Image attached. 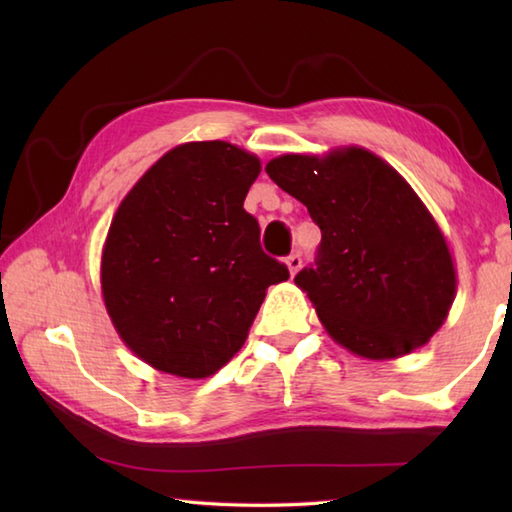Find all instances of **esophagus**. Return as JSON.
Here are the masks:
<instances>
[{
	"mask_svg": "<svg viewBox=\"0 0 512 512\" xmlns=\"http://www.w3.org/2000/svg\"><path fill=\"white\" fill-rule=\"evenodd\" d=\"M286 266H288V270H290V275H295L297 270L303 266L301 253H290V255L286 257Z\"/></svg>",
	"mask_w": 512,
	"mask_h": 512,
	"instance_id": "1",
	"label": "esophagus"
}]
</instances>
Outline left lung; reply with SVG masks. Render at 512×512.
<instances>
[{
  "instance_id": "obj_1",
  "label": "left lung",
  "mask_w": 512,
  "mask_h": 512,
  "mask_svg": "<svg viewBox=\"0 0 512 512\" xmlns=\"http://www.w3.org/2000/svg\"><path fill=\"white\" fill-rule=\"evenodd\" d=\"M266 173L321 228L314 264L299 270L295 284L332 339L367 358L427 343L447 319L455 270L409 184L358 147L325 158L288 154L270 160Z\"/></svg>"
}]
</instances>
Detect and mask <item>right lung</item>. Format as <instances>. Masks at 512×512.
Returning <instances> with one entry per match:
<instances>
[{
  "instance_id": "1",
  "label": "right lung",
  "mask_w": 512,
  "mask_h": 512,
  "mask_svg": "<svg viewBox=\"0 0 512 512\" xmlns=\"http://www.w3.org/2000/svg\"><path fill=\"white\" fill-rule=\"evenodd\" d=\"M259 160L222 140L162 156L127 193L103 248V297L129 350L204 378L244 345L266 288L290 277L244 209Z\"/></svg>"
}]
</instances>
